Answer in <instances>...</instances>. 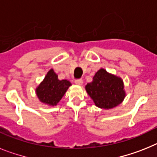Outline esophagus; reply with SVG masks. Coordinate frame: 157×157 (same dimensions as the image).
<instances>
[{
  "instance_id": "1",
  "label": "esophagus",
  "mask_w": 157,
  "mask_h": 157,
  "mask_svg": "<svg viewBox=\"0 0 157 157\" xmlns=\"http://www.w3.org/2000/svg\"><path fill=\"white\" fill-rule=\"evenodd\" d=\"M75 83L77 84H78V85H81V84H83L82 79H77V80H75Z\"/></svg>"
}]
</instances>
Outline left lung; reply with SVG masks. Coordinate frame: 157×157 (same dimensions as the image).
Instances as JSON below:
<instances>
[{"label": "left lung", "mask_w": 157, "mask_h": 157, "mask_svg": "<svg viewBox=\"0 0 157 157\" xmlns=\"http://www.w3.org/2000/svg\"><path fill=\"white\" fill-rule=\"evenodd\" d=\"M85 89L95 106L103 109L117 107L126 96L122 79L107 73L103 69L96 72L93 80L87 84Z\"/></svg>", "instance_id": "8db88e82"}]
</instances>
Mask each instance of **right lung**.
Masks as SVG:
<instances>
[{
    "mask_svg": "<svg viewBox=\"0 0 157 157\" xmlns=\"http://www.w3.org/2000/svg\"><path fill=\"white\" fill-rule=\"evenodd\" d=\"M71 83L67 80H58L52 69L36 88V94L41 102L50 106H56L62 99Z\"/></svg>",
    "mask_w": 157,
    "mask_h": 157,
    "instance_id": "obj_1",
    "label": "right lung"
}]
</instances>
